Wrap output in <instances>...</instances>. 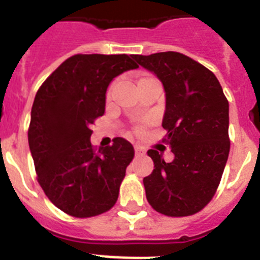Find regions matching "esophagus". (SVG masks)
<instances>
[{"label":"esophagus","instance_id":"1","mask_svg":"<svg viewBox=\"0 0 260 260\" xmlns=\"http://www.w3.org/2000/svg\"><path fill=\"white\" fill-rule=\"evenodd\" d=\"M135 153L136 155H141V154H144V149L140 146H135Z\"/></svg>","mask_w":260,"mask_h":260}]
</instances>
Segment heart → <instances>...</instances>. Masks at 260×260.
Listing matches in <instances>:
<instances>
[{"mask_svg": "<svg viewBox=\"0 0 260 260\" xmlns=\"http://www.w3.org/2000/svg\"><path fill=\"white\" fill-rule=\"evenodd\" d=\"M146 79H151V78H150V76H142V78L140 79V80L137 81V83H140V81H142V80H146ZM110 94H111V88H110L109 92H107V98L110 97ZM135 132L136 133H142V129H141V128H136Z\"/></svg>", "mask_w": 260, "mask_h": 260, "instance_id": "heart-1", "label": "heart"}]
</instances>
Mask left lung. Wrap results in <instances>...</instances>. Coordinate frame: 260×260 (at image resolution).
Wrapping results in <instances>:
<instances>
[{"label":"left lung","mask_w":260,"mask_h":260,"mask_svg":"<svg viewBox=\"0 0 260 260\" xmlns=\"http://www.w3.org/2000/svg\"><path fill=\"white\" fill-rule=\"evenodd\" d=\"M136 62L156 75L166 92L163 144L175 158L149 150L154 170L144 177L147 202L167 216H189L214 197L229 154V105L220 83L191 58L163 51L133 54Z\"/></svg>","instance_id":"8db88e82"}]
</instances>
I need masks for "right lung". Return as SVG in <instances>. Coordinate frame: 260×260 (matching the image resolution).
Masks as SVG:
<instances>
[{"label": "right lung", "mask_w": 260, "mask_h": 260, "mask_svg": "<svg viewBox=\"0 0 260 260\" xmlns=\"http://www.w3.org/2000/svg\"><path fill=\"white\" fill-rule=\"evenodd\" d=\"M137 67L132 55L76 54L37 90L28 129L37 181L51 203L71 216H97L118 200L133 146L116 137L97 151L90 127L104 115L109 84Z\"/></svg>", "instance_id": "obj_1"}]
</instances>
